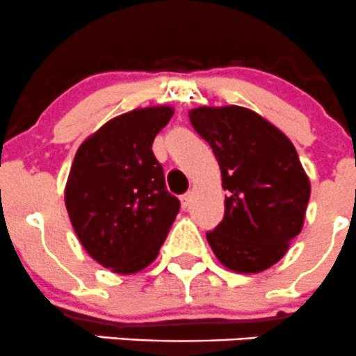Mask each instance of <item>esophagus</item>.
<instances>
[{"label":"esophagus","mask_w":356,"mask_h":356,"mask_svg":"<svg viewBox=\"0 0 356 356\" xmlns=\"http://www.w3.org/2000/svg\"><path fill=\"white\" fill-rule=\"evenodd\" d=\"M179 200H181V207L184 208V210H186V208L189 207V203H191V200H193V193H191V191L186 193V195H182L181 198H179Z\"/></svg>","instance_id":"34e87169"}]
</instances>
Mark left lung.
Listing matches in <instances>:
<instances>
[{"instance_id": "1", "label": "left lung", "mask_w": 356, "mask_h": 356, "mask_svg": "<svg viewBox=\"0 0 356 356\" xmlns=\"http://www.w3.org/2000/svg\"><path fill=\"white\" fill-rule=\"evenodd\" d=\"M189 120L210 145L222 174L225 213L208 245L222 265L258 274L277 264L301 232L310 181L293 143L243 106H200Z\"/></svg>"}]
</instances>
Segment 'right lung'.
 I'll return each mask as SVG.
<instances>
[{"mask_svg": "<svg viewBox=\"0 0 356 356\" xmlns=\"http://www.w3.org/2000/svg\"><path fill=\"white\" fill-rule=\"evenodd\" d=\"M172 115L161 105L111 118L79 146L70 167L65 207L75 234L117 274H136L155 260L181 208L152 149Z\"/></svg>", "mask_w": 356, "mask_h": 356, "instance_id": "obj_1", "label": "right lung"}]
</instances>
